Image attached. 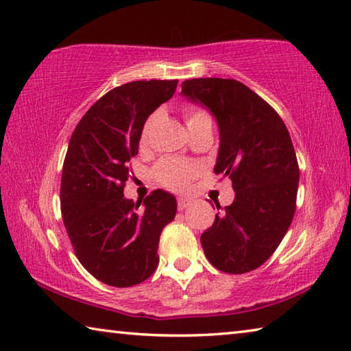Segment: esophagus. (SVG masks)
I'll list each match as a JSON object with an SVG mask.
<instances>
[{
  "label": "esophagus",
  "instance_id": "34e87169",
  "mask_svg": "<svg viewBox=\"0 0 351 351\" xmlns=\"http://www.w3.org/2000/svg\"><path fill=\"white\" fill-rule=\"evenodd\" d=\"M189 204H191L189 198H186V197H178V198H177V208H178V210L186 209V208L189 206Z\"/></svg>",
  "mask_w": 351,
  "mask_h": 351
}]
</instances>
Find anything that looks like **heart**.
I'll return each mask as SVG.
<instances>
[{
  "label": "heart",
  "mask_w": 351,
  "mask_h": 351,
  "mask_svg": "<svg viewBox=\"0 0 351 351\" xmlns=\"http://www.w3.org/2000/svg\"><path fill=\"white\" fill-rule=\"evenodd\" d=\"M184 119H186L188 127H193L194 123L203 121V119H209V116L200 108L189 107L184 110ZM156 121H157V113L151 114L147 119V122H145L142 128V134H141L142 145L148 143V138H149L151 131L154 128ZM198 173H200V168H198L197 165L177 160V158H163V160L158 162L157 167L154 168V176L157 178V182L163 184V186H167L169 189H176V191L186 188L188 183L191 182V178L195 177Z\"/></svg>",
  "instance_id": "heart-1"
}]
</instances>
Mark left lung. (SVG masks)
Returning <instances> with one entry per match:
<instances>
[{
	"label": "left lung",
	"instance_id": "1",
	"mask_svg": "<svg viewBox=\"0 0 351 351\" xmlns=\"http://www.w3.org/2000/svg\"><path fill=\"white\" fill-rule=\"evenodd\" d=\"M182 96L215 117L214 173L229 177L235 191L200 237L204 255L221 272H250L275 252L295 215L300 168L292 138L278 113L235 79H189Z\"/></svg>",
	"mask_w": 351,
	"mask_h": 351
}]
</instances>
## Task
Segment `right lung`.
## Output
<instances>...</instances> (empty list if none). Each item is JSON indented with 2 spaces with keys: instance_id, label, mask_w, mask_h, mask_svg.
Wrapping results in <instances>:
<instances>
[{
  "instance_id": "obj_1",
  "label": "right lung",
  "mask_w": 351,
  "mask_h": 351,
  "mask_svg": "<svg viewBox=\"0 0 351 351\" xmlns=\"http://www.w3.org/2000/svg\"><path fill=\"white\" fill-rule=\"evenodd\" d=\"M177 81H134L102 96L69 142L61 210L79 263L113 287L141 284L158 264V240L174 220L173 194L156 189L141 203L123 197L128 162L149 114L173 97Z\"/></svg>"
}]
</instances>
